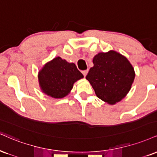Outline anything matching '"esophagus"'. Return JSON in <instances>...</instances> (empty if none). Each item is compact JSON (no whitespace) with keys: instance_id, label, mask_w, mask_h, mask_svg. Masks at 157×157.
Returning a JSON list of instances; mask_svg holds the SVG:
<instances>
[{"instance_id":"34e87169","label":"esophagus","mask_w":157,"mask_h":157,"mask_svg":"<svg viewBox=\"0 0 157 157\" xmlns=\"http://www.w3.org/2000/svg\"><path fill=\"white\" fill-rule=\"evenodd\" d=\"M88 69H87V70H84V71H82V75H84V77H86V76L87 74H88Z\"/></svg>"}]
</instances>
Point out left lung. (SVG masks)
Wrapping results in <instances>:
<instances>
[{
	"label": "left lung",
	"mask_w": 157,
	"mask_h": 157,
	"mask_svg": "<svg viewBox=\"0 0 157 157\" xmlns=\"http://www.w3.org/2000/svg\"><path fill=\"white\" fill-rule=\"evenodd\" d=\"M94 67L86 78L93 87L96 95L110 105L118 102L131 88L135 71L127 58L110 50L94 56Z\"/></svg>",
	"instance_id": "8db88e82"
}]
</instances>
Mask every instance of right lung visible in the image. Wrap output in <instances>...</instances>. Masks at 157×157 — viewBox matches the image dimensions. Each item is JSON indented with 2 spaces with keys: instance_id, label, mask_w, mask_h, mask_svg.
<instances>
[{
  "instance_id": "obj_1",
  "label": "right lung",
  "mask_w": 157,
  "mask_h": 157,
  "mask_svg": "<svg viewBox=\"0 0 157 157\" xmlns=\"http://www.w3.org/2000/svg\"><path fill=\"white\" fill-rule=\"evenodd\" d=\"M83 75L73 63H68L60 57L46 63L39 71V81L41 90L47 95L56 99L67 96L74 82Z\"/></svg>"
}]
</instances>
